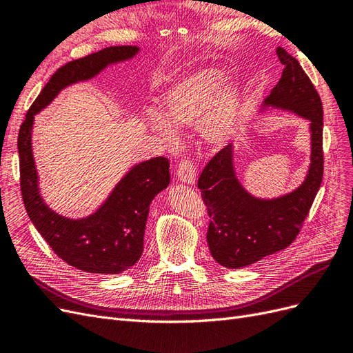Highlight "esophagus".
<instances>
[{"label": "esophagus", "instance_id": "obj_1", "mask_svg": "<svg viewBox=\"0 0 353 353\" xmlns=\"http://www.w3.org/2000/svg\"><path fill=\"white\" fill-rule=\"evenodd\" d=\"M176 175L178 179L183 181L185 184H194L196 183V166L193 165L190 159L184 157L179 160L176 166Z\"/></svg>", "mask_w": 353, "mask_h": 353}]
</instances>
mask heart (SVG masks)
Returning a JSON list of instances; mask_svg holds the SVG:
<instances>
[{
    "label": "heart",
    "mask_w": 353,
    "mask_h": 353,
    "mask_svg": "<svg viewBox=\"0 0 353 353\" xmlns=\"http://www.w3.org/2000/svg\"><path fill=\"white\" fill-rule=\"evenodd\" d=\"M223 87V74L215 69L199 70L176 82L165 92L162 115L148 113L147 125L165 141H175L172 128L197 125L200 137L208 144L221 145L232 135L237 123L239 100L230 87Z\"/></svg>",
    "instance_id": "b5f03b06"
}]
</instances>
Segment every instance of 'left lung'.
<instances>
[{
  "label": "left lung",
  "instance_id": "1",
  "mask_svg": "<svg viewBox=\"0 0 353 353\" xmlns=\"http://www.w3.org/2000/svg\"><path fill=\"white\" fill-rule=\"evenodd\" d=\"M284 65L279 83L265 99V108L290 110L311 122V166L303 184L279 199H256L234 172L232 145L213 156L197 181L210 218L208 244L212 258L225 268H243L290 245L311 210L323 183V103L299 61L279 47Z\"/></svg>",
  "mask_w": 353,
  "mask_h": 353
}]
</instances>
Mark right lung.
I'll return each mask as SVG.
<instances>
[{
  "label": "right lung",
  "mask_w": 353,
  "mask_h": 353,
  "mask_svg": "<svg viewBox=\"0 0 353 353\" xmlns=\"http://www.w3.org/2000/svg\"><path fill=\"white\" fill-rule=\"evenodd\" d=\"M138 50L132 46L108 47L61 66L32 103L17 137L20 191L28 215L52 252L85 272L121 274L140 259L150 203L169 185V162L166 157H153L135 165L114 187L103 206L88 218L60 216L39 194L32 156L34 116L47 108L68 85L91 79L112 63L134 57Z\"/></svg>",
  "instance_id": "right-lung-1"
}]
</instances>
